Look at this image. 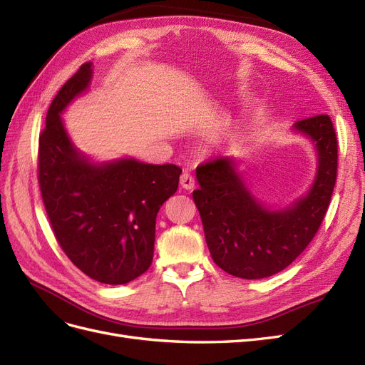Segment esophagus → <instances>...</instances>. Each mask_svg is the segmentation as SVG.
<instances>
[{"label": "esophagus", "instance_id": "esophagus-1", "mask_svg": "<svg viewBox=\"0 0 365 365\" xmlns=\"http://www.w3.org/2000/svg\"><path fill=\"white\" fill-rule=\"evenodd\" d=\"M180 185H182V187H185V190H194L195 180L190 173H183L180 175Z\"/></svg>", "mask_w": 365, "mask_h": 365}]
</instances>
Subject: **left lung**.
<instances>
[{"mask_svg":"<svg viewBox=\"0 0 365 365\" xmlns=\"http://www.w3.org/2000/svg\"><path fill=\"white\" fill-rule=\"evenodd\" d=\"M319 153V170L308 195L291 207L269 210L244 186L233 160L215 158L197 167L192 192L214 262L242 279H262L287 268L319 232L334 192L338 140L329 115L294 124Z\"/></svg>","mask_w":365,"mask_h":365,"instance_id":"obj_1","label":"left lung"}]
</instances>
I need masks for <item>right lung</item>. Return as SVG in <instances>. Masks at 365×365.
Listing matches in <instances>:
<instances>
[{
  "mask_svg": "<svg viewBox=\"0 0 365 365\" xmlns=\"http://www.w3.org/2000/svg\"><path fill=\"white\" fill-rule=\"evenodd\" d=\"M91 66L81 65L50 104L38 180L54 237L71 262L101 284L123 285L151 265L156 215L178 191L182 170L135 159L93 165L74 148L61 113L89 86Z\"/></svg>",
  "mask_w": 365,
  "mask_h": 365,
  "instance_id": "add662e5",
  "label": "right lung"
}]
</instances>
